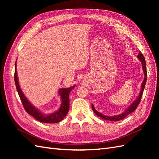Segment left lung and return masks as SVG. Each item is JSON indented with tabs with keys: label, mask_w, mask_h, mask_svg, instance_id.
<instances>
[{
	"label": "left lung",
	"mask_w": 159,
	"mask_h": 159,
	"mask_svg": "<svg viewBox=\"0 0 159 159\" xmlns=\"http://www.w3.org/2000/svg\"><path fill=\"white\" fill-rule=\"evenodd\" d=\"M138 58L141 60L142 65H143V71L144 74H145V79L143 80V82L142 83L141 85V92L139 93V95L138 96V98L136 99V100L130 105V106L125 111L120 114V115H115V116H106V115H103L101 113L98 112V111H96L94 108V106L93 104H91V107H92V109L93 111V112L96 114L97 116L101 117L103 119H105V120H109V121H120V120H122L124 118H125L128 115H129L130 113H131L132 112L136 110V109L137 108V106L139 105V104L140 103V102L142 98V96L143 94V91H144V89H145V86L146 84V81H147V67H146V61H145V59L143 55L141 54V52H139V54L137 56Z\"/></svg>",
	"instance_id": "8db88e82"
}]
</instances>
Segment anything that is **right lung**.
<instances>
[{
	"instance_id": "add662e5",
	"label": "right lung",
	"mask_w": 159,
	"mask_h": 159,
	"mask_svg": "<svg viewBox=\"0 0 159 159\" xmlns=\"http://www.w3.org/2000/svg\"><path fill=\"white\" fill-rule=\"evenodd\" d=\"M16 64H15V71H14V81H15L16 88L19 95V97L20 98L23 107L25 108L26 111L32 116L35 118L38 121L44 123H56L61 121L68 113L70 109V99L69 95L71 89H73L75 86H72L69 88H62L59 91V94L61 98V105L59 110H57L55 113L50 115H44L39 111L36 107L28 102L27 98L25 97V95L22 93L20 89V85L18 84V81L17 78L16 73Z\"/></svg>"
}]
</instances>
